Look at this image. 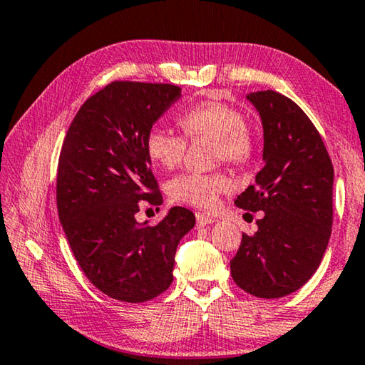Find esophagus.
<instances>
[{"label": "esophagus", "instance_id": "1", "mask_svg": "<svg viewBox=\"0 0 365 365\" xmlns=\"http://www.w3.org/2000/svg\"><path fill=\"white\" fill-rule=\"evenodd\" d=\"M215 222V217L210 216V215H205V213H197V225L200 227H205L208 225H213Z\"/></svg>", "mask_w": 365, "mask_h": 365}]
</instances>
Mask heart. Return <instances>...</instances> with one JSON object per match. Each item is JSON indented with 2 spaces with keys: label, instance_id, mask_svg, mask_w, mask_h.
<instances>
[{
  "label": "heart",
  "instance_id": "obj_1",
  "mask_svg": "<svg viewBox=\"0 0 365 365\" xmlns=\"http://www.w3.org/2000/svg\"><path fill=\"white\" fill-rule=\"evenodd\" d=\"M183 133L192 139L211 140L215 160L241 164L251 157L254 138L244 124L242 114L222 101H203L183 111L178 118ZM187 150V139L173 130L154 126L145 134L149 159L165 170L180 165ZM231 188V180L222 173H182L167 185L168 195L178 203L197 208H213L217 197Z\"/></svg>",
  "mask_w": 365,
  "mask_h": 365
}]
</instances>
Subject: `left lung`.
Here are the masks:
<instances>
[{
	"mask_svg": "<svg viewBox=\"0 0 365 365\" xmlns=\"http://www.w3.org/2000/svg\"><path fill=\"white\" fill-rule=\"evenodd\" d=\"M247 100L264 129V168L235 201L262 211L254 235H242L231 260L237 287L259 298L297 292L322 264L333 225L334 170L322 135L298 105L277 91Z\"/></svg>",
	"mask_w": 365,
	"mask_h": 365,
	"instance_id": "left-lung-1",
	"label": "left lung"
}]
</instances>
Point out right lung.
<instances>
[{"instance_id": "add662e5", "label": "right lung", "mask_w": 365, "mask_h": 365, "mask_svg": "<svg viewBox=\"0 0 365 365\" xmlns=\"http://www.w3.org/2000/svg\"><path fill=\"white\" fill-rule=\"evenodd\" d=\"M180 96L175 85L113 81L81 105L65 135L58 217L86 279L114 300L143 303L165 292L178 242L195 226L182 206L155 226L135 220L140 201L162 205L145 134Z\"/></svg>"}]
</instances>
